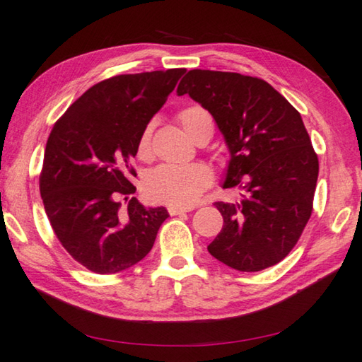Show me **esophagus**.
I'll list each match as a JSON object with an SVG mask.
<instances>
[{
  "instance_id": "1",
  "label": "esophagus",
  "mask_w": 362,
  "mask_h": 362,
  "mask_svg": "<svg viewBox=\"0 0 362 362\" xmlns=\"http://www.w3.org/2000/svg\"><path fill=\"white\" fill-rule=\"evenodd\" d=\"M191 207H179V205H168V211L169 215L174 216V215H183L187 214V211H189Z\"/></svg>"
}]
</instances>
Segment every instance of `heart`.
I'll return each mask as SVG.
<instances>
[{"instance_id": "heart-1", "label": "heart", "mask_w": 362, "mask_h": 362, "mask_svg": "<svg viewBox=\"0 0 362 362\" xmlns=\"http://www.w3.org/2000/svg\"><path fill=\"white\" fill-rule=\"evenodd\" d=\"M183 130L193 139L204 127H214L211 117L201 106H188L177 115ZM151 153V127H146L138 141V155L147 158ZM211 183V171L204 163L189 165H161L147 174L144 193L151 201L179 207H189Z\"/></svg>"}]
</instances>
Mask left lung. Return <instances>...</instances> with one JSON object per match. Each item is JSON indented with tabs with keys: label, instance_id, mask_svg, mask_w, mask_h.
<instances>
[{
	"label": "left lung",
	"instance_id": "8db88e82",
	"mask_svg": "<svg viewBox=\"0 0 362 362\" xmlns=\"http://www.w3.org/2000/svg\"><path fill=\"white\" fill-rule=\"evenodd\" d=\"M188 94L214 116L230 160L223 188L243 199L215 202L224 226L209 252L238 272H260L292 251L313 214L318 158L300 112L260 78L189 70Z\"/></svg>",
	"mask_w": 362,
	"mask_h": 362
}]
</instances>
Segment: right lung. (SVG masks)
<instances>
[{
  "instance_id": "obj_1",
  "label": "right lung",
  "mask_w": 362,
  "mask_h": 362,
  "mask_svg": "<svg viewBox=\"0 0 362 362\" xmlns=\"http://www.w3.org/2000/svg\"><path fill=\"white\" fill-rule=\"evenodd\" d=\"M185 72L153 70L97 83L49 133L39 180L45 214L66 251L90 272L112 274L138 264L169 216L165 207L147 209L132 197L136 173L130 160Z\"/></svg>"
}]
</instances>
